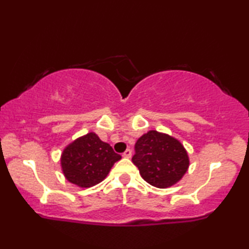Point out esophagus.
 I'll return each instance as SVG.
<instances>
[{"label":"esophagus","instance_id":"34e87169","mask_svg":"<svg viewBox=\"0 0 249 249\" xmlns=\"http://www.w3.org/2000/svg\"><path fill=\"white\" fill-rule=\"evenodd\" d=\"M131 154H132V152H131V149H127V151H125L124 153V158H127V159H129V158H131Z\"/></svg>","mask_w":249,"mask_h":249}]
</instances>
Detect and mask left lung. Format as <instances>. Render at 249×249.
<instances>
[{
	"label": "left lung",
	"instance_id": "1",
	"mask_svg": "<svg viewBox=\"0 0 249 249\" xmlns=\"http://www.w3.org/2000/svg\"><path fill=\"white\" fill-rule=\"evenodd\" d=\"M132 163L149 185L168 188L178 182L187 172L189 159L178 139L151 130L136 142Z\"/></svg>",
	"mask_w": 249,
	"mask_h": 249
}]
</instances>
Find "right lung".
I'll use <instances>...</instances> for the list:
<instances>
[{
    "mask_svg": "<svg viewBox=\"0 0 249 249\" xmlns=\"http://www.w3.org/2000/svg\"><path fill=\"white\" fill-rule=\"evenodd\" d=\"M121 156L94 132L79 137L64 148L61 166L68 181L81 187L95 186L107 178Z\"/></svg>",
    "mask_w": 249,
    "mask_h": 249,
    "instance_id": "obj_1",
    "label": "right lung"
}]
</instances>
